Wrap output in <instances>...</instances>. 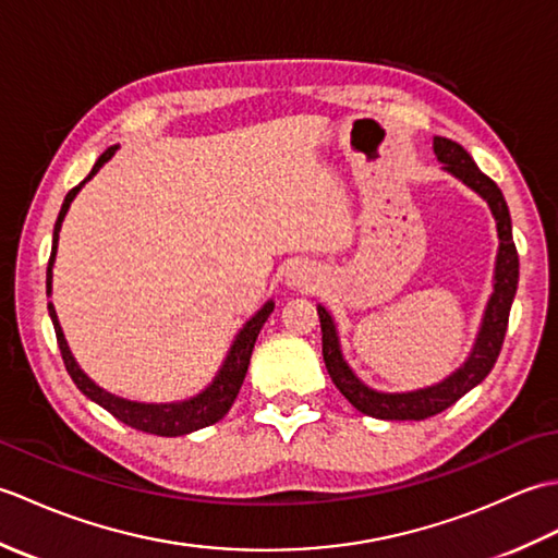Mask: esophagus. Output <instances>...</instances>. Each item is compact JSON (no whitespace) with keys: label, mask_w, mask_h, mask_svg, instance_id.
Returning <instances> with one entry per match:
<instances>
[{"label":"esophagus","mask_w":558,"mask_h":558,"mask_svg":"<svg viewBox=\"0 0 558 558\" xmlns=\"http://www.w3.org/2000/svg\"><path fill=\"white\" fill-rule=\"evenodd\" d=\"M288 280H290L292 288H302V290H312L318 282L316 270L312 266H306V264L292 266L290 272H288Z\"/></svg>","instance_id":"34e87169"}]
</instances>
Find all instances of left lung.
Returning <instances> with one entry per match:
<instances>
[{"label":"left lung","mask_w":558,"mask_h":558,"mask_svg":"<svg viewBox=\"0 0 558 558\" xmlns=\"http://www.w3.org/2000/svg\"><path fill=\"white\" fill-rule=\"evenodd\" d=\"M434 153L436 158L446 165L448 172H453L458 180L475 189L480 196L487 198V204L496 218V230H499V258H496V282L494 294L484 314V324L480 330L477 345L472 350L470 360L462 369L453 376H448L444 384L414 390V393H376V390L366 388L357 376L350 372V366L342 362V354L338 348V336L333 318L328 316L324 306H318V318H322V345H324V362L326 369L333 378L336 388L345 396L354 408L362 414H369L376 420H426L434 414L444 412L453 405L468 390L475 388L484 381L504 348L506 328H508V314H511V304L518 290V248L513 242L511 230V213H508L506 198L501 189L496 186L494 180L484 174L470 153L460 144L444 136L434 138Z\"/></svg>","instance_id":"left-lung-1"}]
</instances>
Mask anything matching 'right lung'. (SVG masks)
<instances>
[{
  "instance_id": "obj_1",
  "label": "right lung",
  "mask_w": 558,
  "mask_h": 558,
  "mask_svg": "<svg viewBox=\"0 0 558 558\" xmlns=\"http://www.w3.org/2000/svg\"><path fill=\"white\" fill-rule=\"evenodd\" d=\"M112 153H114V148L105 150L102 156L98 158V162L93 165L90 174L83 182H88L90 177L100 170V165L105 160H110ZM83 182L78 186L71 189V192L66 194L64 204H62V210H59L57 222H54L52 254H50V264H47V292H50V286H52V260H54V252H57L59 228H62V220L66 216V208H69L71 201H74V196L78 194V189L83 186ZM47 310H50V316H52L54 333H57V345H59V352H62V360H64L66 372L71 376V381L78 386V390H81L83 396H88L93 402H98V405L108 410L112 417L124 422L126 426H132V429L146 432V434H156V436H184L189 432H196V429H204V426L216 424L232 408V402H234L236 393H240V388L244 384V376H246V369H248V360H252L254 342L258 338V330L264 328L266 318L272 312V302L264 304V310H260L252 318V322H248L240 330V336H236L234 345H232V350L228 354V360H225L220 374L216 376V381H213L201 396L186 400V402H172V405H144V402H132V400L117 398V396L108 393V390H102L100 386L93 384L90 378L78 369V364L74 362V357H71L62 328H59L52 302L47 304Z\"/></svg>"
}]
</instances>
